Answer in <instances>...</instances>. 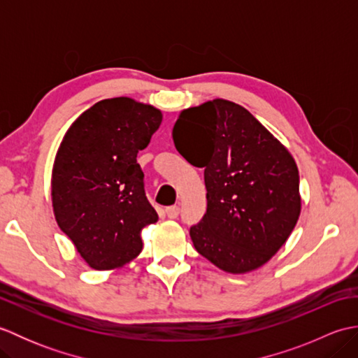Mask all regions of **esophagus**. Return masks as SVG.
<instances>
[{
	"label": "esophagus",
	"instance_id": "esophagus-1",
	"mask_svg": "<svg viewBox=\"0 0 358 358\" xmlns=\"http://www.w3.org/2000/svg\"><path fill=\"white\" fill-rule=\"evenodd\" d=\"M178 214H180V208L178 206H169V208H166V215L169 217V218H177L178 217Z\"/></svg>",
	"mask_w": 358,
	"mask_h": 358
}]
</instances>
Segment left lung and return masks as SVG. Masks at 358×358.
Returning <instances> with one entry per match:
<instances>
[{
	"label": "left lung",
	"instance_id": "1",
	"mask_svg": "<svg viewBox=\"0 0 358 358\" xmlns=\"http://www.w3.org/2000/svg\"><path fill=\"white\" fill-rule=\"evenodd\" d=\"M172 136L189 163L204 167L208 209L191 227L196 252L229 273L268 263L301 210L289 150L249 110L222 98L181 112ZM196 143L199 154L189 160L184 152Z\"/></svg>",
	"mask_w": 358,
	"mask_h": 358
}]
</instances>
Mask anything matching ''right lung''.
<instances>
[{
  "label": "right lung",
  "instance_id": "right-lung-1",
  "mask_svg": "<svg viewBox=\"0 0 358 358\" xmlns=\"http://www.w3.org/2000/svg\"><path fill=\"white\" fill-rule=\"evenodd\" d=\"M162 110L108 98L67 129L52 169L55 220L90 268L124 266L143 249L141 229L158 215L144 194L136 154L162 124Z\"/></svg>",
  "mask_w": 358,
  "mask_h": 358
}]
</instances>
